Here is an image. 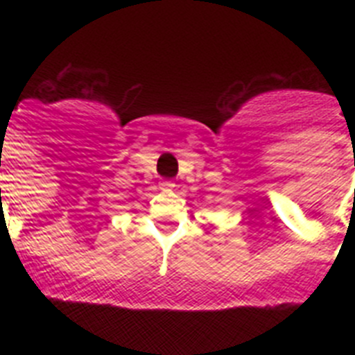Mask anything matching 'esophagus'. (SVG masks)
Segmentation results:
<instances>
[{
  "label": "esophagus",
  "mask_w": 355,
  "mask_h": 355,
  "mask_svg": "<svg viewBox=\"0 0 355 355\" xmlns=\"http://www.w3.org/2000/svg\"><path fill=\"white\" fill-rule=\"evenodd\" d=\"M159 188H162V190H172V188H174V183H172V181L163 180L162 183H159Z\"/></svg>",
  "instance_id": "1"
}]
</instances>
